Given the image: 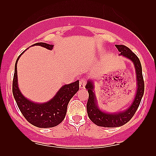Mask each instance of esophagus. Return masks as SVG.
Listing matches in <instances>:
<instances>
[{"label": "esophagus", "mask_w": 156, "mask_h": 156, "mask_svg": "<svg viewBox=\"0 0 156 156\" xmlns=\"http://www.w3.org/2000/svg\"><path fill=\"white\" fill-rule=\"evenodd\" d=\"M86 84H87V81H86L84 78H81V80H80V84H79V86L81 88H84L85 87Z\"/></svg>", "instance_id": "esophagus-1"}]
</instances>
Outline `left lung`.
Here are the masks:
<instances>
[{
  "mask_svg": "<svg viewBox=\"0 0 156 156\" xmlns=\"http://www.w3.org/2000/svg\"><path fill=\"white\" fill-rule=\"evenodd\" d=\"M115 47L121 53V55L130 59L133 62L136 69L137 90L134 100L130 107H128L125 111L110 114V113L103 112L98 108L97 99L94 92V83L90 80L88 81L85 87L89 94V98L87 103L88 117L95 125L100 127H116L122 126L127 123L134 115L144 94V81L142 74V66L139 58L133 52H132L125 45H115Z\"/></svg>",
  "mask_w": 156,
  "mask_h": 156,
  "instance_id": "1",
  "label": "left lung"
}]
</instances>
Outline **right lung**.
Listing matches in <instances>:
<instances>
[{"label": "right lung", "mask_w": 156, "mask_h": 156, "mask_svg": "<svg viewBox=\"0 0 156 156\" xmlns=\"http://www.w3.org/2000/svg\"><path fill=\"white\" fill-rule=\"evenodd\" d=\"M34 45L41 46L48 50H52L53 47L52 44L42 42L34 44L32 46ZM20 56L16 62L12 80V94L17 106L25 119L34 126L42 128L56 126L65 119L69 102L79 90V81L62 86L54 97L47 103H36L30 101L21 94L18 87L16 69L17 62Z\"/></svg>", "instance_id": "add662e5"}]
</instances>
